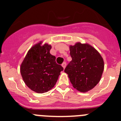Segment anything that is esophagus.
<instances>
[{
    "mask_svg": "<svg viewBox=\"0 0 121 121\" xmlns=\"http://www.w3.org/2000/svg\"><path fill=\"white\" fill-rule=\"evenodd\" d=\"M66 65H67V64H66V62H64L62 64V66L63 68H65V67H66Z\"/></svg>",
    "mask_w": 121,
    "mask_h": 121,
    "instance_id": "34e87169",
    "label": "esophagus"
}]
</instances>
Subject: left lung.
<instances>
[{
	"mask_svg": "<svg viewBox=\"0 0 121 121\" xmlns=\"http://www.w3.org/2000/svg\"><path fill=\"white\" fill-rule=\"evenodd\" d=\"M70 48L72 60L64 71L68 74L74 88L86 92L100 80L104 68L103 59L98 51L88 44L78 42Z\"/></svg>",
	"mask_w": 121,
	"mask_h": 121,
	"instance_id": "obj_1",
	"label": "left lung"
}]
</instances>
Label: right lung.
Returning a JSON list of instances; mask_svg holds the SVG:
<instances>
[{"instance_id": "1", "label": "right lung", "mask_w": 121, "mask_h": 121, "mask_svg": "<svg viewBox=\"0 0 121 121\" xmlns=\"http://www.w3.org/2000/svg\"><path fill=\"white\" fill-rule=\"evenodd\" d=\"M41 42L29 50L21 66V73L25 84L38 93L47 92L54 87L64 68L56 62V57L48 44Z\"/></svg>"}]
</instances>
